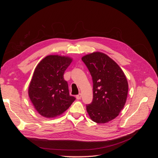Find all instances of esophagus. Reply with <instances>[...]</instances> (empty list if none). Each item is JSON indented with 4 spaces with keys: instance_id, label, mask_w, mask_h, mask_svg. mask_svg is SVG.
<instances>
[{
    "instance_id": "obj_1",
    "label": "esophagus",
    "mask_w": 158,
    "mask_h": 158,
    "mask_svg": "<svg viewBox=\"0 0 158 158\" xmlns=\"http://www.w3.org/2000/svg\"><path fill=\"white\" fill-rule=\"evenodd\" d=\"M81 97H82V94H81L80 93L79 94H78L77 95H76V99H81Z\"/></svg>"
}]
</instances>
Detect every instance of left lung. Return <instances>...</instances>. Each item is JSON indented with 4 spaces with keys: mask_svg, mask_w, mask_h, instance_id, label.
Returning a JSON list of instances; mask_svg holds the SVG:
<instances>
[{
    "mask_svg": "<svg viewBox=\"0 0 158 158\" xmlns=\"http://www.w3.org/2000/svg\"><path fill=\"white\" fill-rule=\"evenodd\" d=\"M93 80V100L86 106L92 120L106 123L116 118L125 106L128 84L123 71L115 62L101 52L84 56Z\"/></svg>",
    "mask_w": 158,
    "mask_h": 158,
    "instance_id": "obj_1",
    "label": "left lung"
}]
</instances>
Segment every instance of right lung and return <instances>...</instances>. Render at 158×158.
Instances as JSON below:
<instances>
[{
    "mask_svg": "<svg viewBox=\"0 0 158 158\" xmlns=\"http://www.w3.org/2000/svg\"><path fill=\"white\" fill-rule=\"evenodd\" d=\"M73 61L69 56L48 55L35 69L28 95L41 116L54 118L63 114L76 99L69 94L64 71Z\"/></svg>",
    "mask_w": 158,
    "mask_h": 158,
    "instance_id": "obj_1",
    "label": "right lung"
}]
</instances>
